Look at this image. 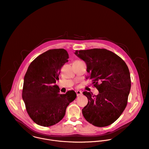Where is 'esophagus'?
I'll list each match as a JSON object with an SVG mask.
<instances>
[{
    "mask_svg": "<svg viewBox=\"0 0 149 149\" xmlns=\"http://www.w3.org/2000/svg\"><path fill=\"white\" fill-rule=\"evenodd\" d=\"M75 92L77 93V96H80V95H81L82 94V92L81 91H76Z\"/></svg>",
    "mask_w": 149,
    "mask_h": 149,
    "instance_id": "34e87169",
    "label": "esophagus"
}]
</instances>
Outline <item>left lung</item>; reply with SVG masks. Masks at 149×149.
I'll return each mask as SVG.
<instances>
[{
    "label": "left lung",
    "mask_w": 149,
    "mask_h": 149,
    "mask_svg": "<svg viewBox=\"0 0 149 149\" xmlns=\"http://www.w3.org/2000/svg\"><path fill=\"white\" fill-rule=\"evenodd\" d=\"M75 54L84 60L97 95L84 92L88 99L82 110L86 120L99 127L115 122L124 111L131 86L130 73L125 61L105 49L76 50Z\"/></svg>",
    "instance_id": "obj_1"
}]
</instances>
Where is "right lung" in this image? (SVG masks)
Listing matches in <instances>:
<instances>
[{
  "label": "right lung",
  "mask_w": 149,
  "mask_h": 149,
  "mask_svg": "<svg viewBox=\"0 0 149 149\" xmlns=\"http://www.w3.org/2000/svg\"><path fill=\"white\" fill-rule=\"evenodd\" d=\"M69 58L64 49L49 50L29 65L24 79L22 97L30 118L38 125L50 127L60 121L77 94L69 91L60 93L56 80Z\"/></svg>",
  "instance_id": "add662e5"
}]
</instances>
